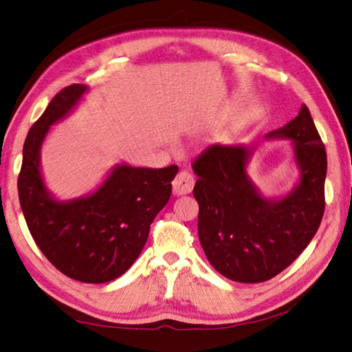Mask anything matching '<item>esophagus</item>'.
<instances>
[{
    "label": "esophagus",
    "instance_id": "1",
    "mask_svg": "<svg viewBox=\"0 0 352 352\" xmlns=\"http://www.w3.org/2000/svg\"><path fill=\"white\" fill-rule=\"evenodd\" d=\"M193 184H195V180L190 172L188 170H182L178 172L177 177L172 182V190H174V195L180 197V195H188V193L192 192Z\"/></svg>",
    "mask_w": 352,
    "mask_h": 352
}]
</instances>
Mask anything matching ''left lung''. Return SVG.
<instances>
[{
    "label": "left lung",
    "mask_w": 352,
    "mask_h": 352,
    "mask_svg": "<svg viewBox=\"0 0 352 352\" xmlns=\"http://www.w3.org/2000/svg\"><path fill=\"white\" fill-rule=\"evenodd\" d=\"M292 142L298 180L286 195L265 197L248 174L257 145H213L193 162L199 177L198 236L206 257L227 278L261 283L307 248L325 208L327 153L309 109L265 140Z\"/></svg>",
    "instance_id": "1"
}]
</instances>
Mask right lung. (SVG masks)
Returning <instances> with one entry per match:
<instances>
[{"label":"right lung","instance_id":"1","mask_svg":"<svg viewBox=\"0 0 352 352\" xmlns=\"http://www.w3.org/2000/svg\"><path fill=\"white\" fill-rule=\"evenodd\" d=\"M89 92H58L30 129L18 178L22 213L36 245L58 271L81 283H107L129 271L149 226L168 204L178 166L153 169L119 163L87 195L60 201L45 184L41 148L52 125L69 116Z\"/></svg>","mask_w":352,"mask_h":352}]
</instances>
